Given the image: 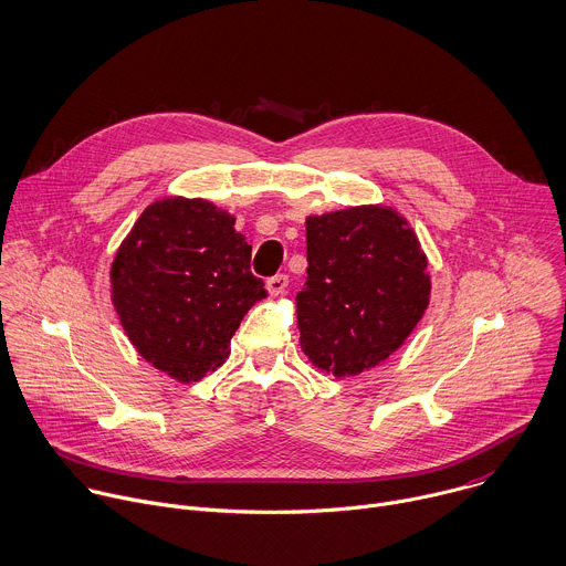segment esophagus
<instances>
[{"mask_svg": "<svg viewBox=\"0 0 566 566\" xmlns=\"http://www.w3.org/2000/svg\"><path fill=\"white\" fill-rule=\"evenodd\" d=\"M287 283H290V279H287L285 274H276V276H272V279L265 281V290H268L272 296H279V294H283V292L287 290Z\"/></svg>", "mask_w": 566, "mask_h": 566, "instance_id": "esophagus-1", "label": "esophagus"}]
</instances>
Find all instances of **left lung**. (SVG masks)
I'll return each mask as SVG.
<instances>
[{"label": "left lung", "instance_id": "8db88e82", "mask_svg": "<svg viewBox=\"0 0 566 566\" xmlns=\"http://www.w3.org/2000/svg\"><path fill=\"white\" fill-rule=\"evenodd\" d=\"M307 281L296 294L301 349L336 378L394 354L422 318L431 279L407 219L356 206L305 219Z\"/></svg>", "mask_w": 566, "mask_h": 566}]
</instances>
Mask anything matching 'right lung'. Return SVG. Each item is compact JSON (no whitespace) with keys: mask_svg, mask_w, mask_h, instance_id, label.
I'll return each instance as SVG.
<instances>
[{"mask_svg":"<svg viewBox=\"0 0 566 566\" xmlns=\"http://www.w3.org/2000/svg\"><path fill=\"white\" fill-rule=\"evenodd\" d=\"M250 252L234 217L212 201L148 206L111 268L113 305L135 349L179 382L221 367L243 316L268 296Z\"/></svg>","mask_w":566,"mask_h":566,"instance_id":"add662e5","label":"right lung"}]
</instances>
